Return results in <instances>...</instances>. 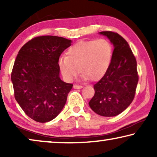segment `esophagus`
<instances>
[{
  "mask_svg": "<svg viewBox=\"0 0 157 157\" xmlns=\"http://www.w3.org/2000/svg\"><path fill=\"white\" fill-rule=\"evenodd\" d=\"M83 86H81V85H76V84H75L74 86V89H81V88H82Z\"/></svg>",
  "mask_w": 157,
  "mask_h": 157,
  "instance_id": "34e87169",
  "label": "esophagus"
}]
</instances>
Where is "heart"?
<instances>
[{
	"label": "heart",
	"instance_id": "heart-1",
	"mask_svg": "<svg viewBox=\"0 0 157 157\" xmlns=\"http://www.w3.org/2000/svg\"><path fill=\"white\" fill-rule=\"evenodd\" d=\"M113 56L111 43L104 38L80 41L71 46L67 56L59 58V65L63 78L71 81L80 72L84 79L101 78L110 66Z\"/></svg>",
	"mask_w": 157,
	"mask_h": 157
}]
</instances>
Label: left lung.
Segmentation results:
<instances>
[{"mask_svg": "<svg viewBox=\"0 0 157 157\" xmlns=\"http://www.w3.org/2000/svg\"><path fill=\"white\" fill-rule=\"evenodd\" d=\"M114 49L110 66L104 76L94 85L95 94L89 104L102 117H115L125 110L134 100L139 81L136 60L128 43L119 34L101 31Z\"/></svg>", "mask_w": 157, "mask_h": 157, "instance_id": "8db88e82", "label": "left lung"}]
</instances>
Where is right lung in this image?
Wrapping results in <instances>:
<instances>
[{
	"label": "right lung",
	"instance_id": "add662e5",
	"mask_svg": "<svg viewBox=\"0 0 157 157\" xmlns=\"http://www.w3.org/2000/svg\"><path fill=\"white\" fill-rule=\"evenodd\" d=\"M71 44L63 37L37 36L19 51L11 73L14 96L34 121H50L65 106L73 84L60 78L59 59Z\"/></svg>",
	"mask_w": 157,
	"mask_h": 157
}]
</instances>
